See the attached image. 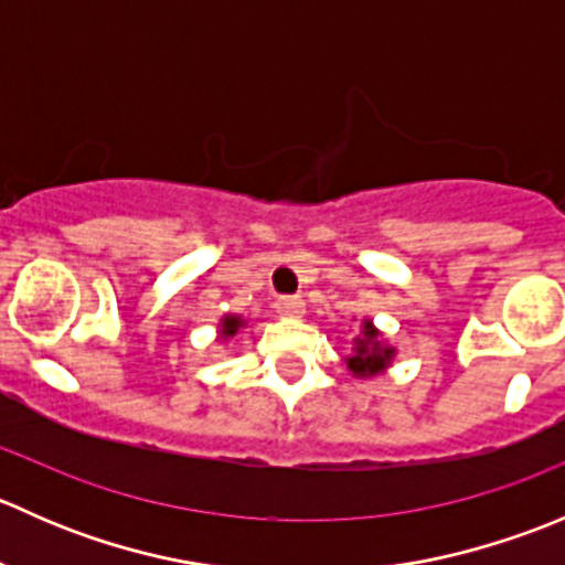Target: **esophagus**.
<instances>
[{
  "label": "esophagus",
  "instance_id": "1",
  "mask_svg": "<svg viewBox=\"0 0 565 565\" xmlns=\"http://www.w3.org/2000/svg\"><path fill=\"white\" fill-rule=\"evenodd\" d=\"M276 311L281 317H300L306 311V303L295 295H284V298L276 300Z\"/></svg>",
  "mask_w": 565,
  "mask_h": 565
}]
</instances>
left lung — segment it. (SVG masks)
<instances>
[{
	"mask_svg": "<svg viewBox=\"0 0 565 565\" xmlns=\"http://www.w3.org/2000/svg\"><path fill=\"white\" fill-rule=\"evenodd\" d=\"M393 358V347H385L380 341L377 328L372 322H363V335L355 339L352 347V355L347 358V369H350L355 377H374V374L383 372Z\"/></svg>",
	"mask_w": 565,
	"mask_h": 565,
	"instance_id": "obj_1",
	"label": "left lung"
}]
</instances>
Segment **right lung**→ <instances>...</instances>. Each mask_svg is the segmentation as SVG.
Masks as SVG:
<instances>
[{
    "mask_svg": "<svg viewBox=\"0 0 565 565\" xmlns=\"http://www.w3.org/2000/svg\"><path fill=\"white\" fill-rule=\"evenodd\" d=\"M241 324H243L241 317H224V319H221V335H224V339H226V335H235Z\"/></svg>",
    "mask_w": 565,
    "mask_h": 565,
    "instance_id": "add662e5",
    "label": "right lung"
}]
</instances>
